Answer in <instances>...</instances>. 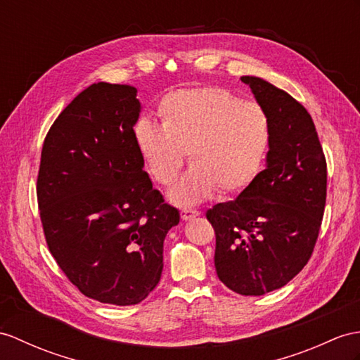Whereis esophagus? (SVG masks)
<instances>
[{"label": "esophagus", "mask_w": 360, "mask_h": 360, "mask_svg": "<svg viewBox=\"0 0 360 360\" xmlns=\"http://www.w3.org/2000/svg\"><path fill=\"white\" fill-rule=\"evenodd\" d=\"M200 212L198 210H194V209H181V220L183 221H189L192 220V218L198 217Z\"/></svg>", "instance_id": "34e87169"}]
</instances>
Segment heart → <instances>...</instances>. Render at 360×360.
I'll return each instance as SVG.
<instances>
[{"label": "heart", "instance_id": "heart-1", "mask_svg": "<svg viewBox=\"0 0 360 360\" xmlns=\"http://www.w3.org/2000/svg\"><path fill=\"white\" fill-rule=\"evenodd\" d=\"M160 127L142 120L136 142L153 177L171 186L183 163L189 171L171 191L180 206L197 205L218 191L231 195L250 186L271 142L267 111L218 86L180 89L157 105Z\"/></svg>", "mask_w": 360, "mask_h": 360}]
</instances>
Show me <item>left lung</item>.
Returning <instances> with one entry per match:
<instances>
[{
  "label": "left lung",
  "mask_w": 360,
  "mask_h": 360,
  "mask_svg": "<svg viewBox=\"0 0 360 360\" xmlns=\"http://www.w3.org/2000/svg\"><path fill=\"white\" fill-rule=\"evenodd\" d=\"M271 124L266 168L232 201L206 212L215 231V270L235 293L281 288L309 262L327 198V162L313 119L284 90L243 76Z\"/></svg>",
  "instance_id": "obj_1"
}]
</instances>
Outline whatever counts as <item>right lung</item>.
Returning a JSON list of instances; mask_svg holds the SVG:
<instances>
[{
	"label": "right lung",
	"instance_id": "1",
	"mask_svg": "<svg viewBox=\"0 0 360 360\" xmlns=\"http://www.w3.org/2000/svg\"><path fill=\"white\" fill-rule=\"evenodd\" d=\"M131 85L93 84L70 102L42 145L37 195L51 255L82 295L142 302L159 284L163 241L180 221L143 171Z\"/></svg>",
	"mask_w": 360,
	"mask_h": 360
}]
</instances>
